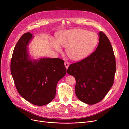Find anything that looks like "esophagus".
Listing matches in <instances>:
<instances>
[{
    "label": "esophagus",
    "instance_id": "esophagus-1",
    "mask_svg": "<svg viewBox=\"0 0 129 129\" xmlns=\"http://www.w3.org/2000/svg\"><path fill=\"white\" fill-rule=\"evenodd\" d=\"M64 64H65V66L66 68V69L68 68L69 66V65H70L69 63L68 62H65Z\"/></svg>",
    "mask_w": 129,
    "mask_h": 129
}]
</instances>
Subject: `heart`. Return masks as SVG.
Segmentation results:
<instances>
[{"mask_svg":"<svg viewBox=\"0 0 129 129\" xmlns=\"http://www.w3.org/2000/svg\"><path fill=\"white\" fill-rule=\"evenodd\" d=\"M99 41L97 34L82 29L64 31L58 33L57 41L51 40V43L56 51H62L61 46L66 48V53L73 60L83 59L94 50Z\"/></svg>","mask_w":129,"mask_h":129,"instance_id":"heart-1","label":"heart"}]
</instances>
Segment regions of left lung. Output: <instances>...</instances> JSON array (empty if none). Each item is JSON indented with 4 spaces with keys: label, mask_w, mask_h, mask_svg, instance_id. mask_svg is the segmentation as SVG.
Listing matches in <instances>:
<instances>
[{
    "label": "left lung",
    "mask_w": 129,
    "mask_h": 129,
    "mask_svg": "<svg viewBox=\"0 0 129 129\" xmlns=\"http://www.w3.org/2000/svg\"><path fill=\"white\" fill-rule=\"evenodd\" d=\"M96 51L79 62L71 64L67 72L76 79V95L88 105L102 100L114 82L116 71V58L112 45L105 34L99 33Z\"/></svg>",
    "instance_id": "1"
}]
</instances>
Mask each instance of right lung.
Listing matches in <instances>:
<instances>
[{"mask_svg": "<svg viewBox=\"0 0 129 129\" xmlns=\"http://www.w3.org/2000/svg\"><path fill=\"white\" fill-rule=\"evenodd\" d=\"M32 38L27 32L20 38L13 50L10 70L20 95L33 105L43 106L55 97L57 84L65 75L66 69L59 58L30 59L26 46Z\"/></svg>", "mask_w": 129, "mask_h": 129, "instance_id": "right-lung-1", "label": "right lung"}]
</instances>
